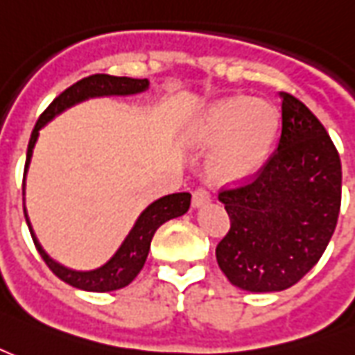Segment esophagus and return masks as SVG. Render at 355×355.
I'll return each mask as SVG.
<instances>
[{"instance_id":"obj_1","label":"esophagus","mask_w":355,"mask_h":355,"mask_svg":"<svg viewBox=\"0 0 355 355\" xmlns=\"http://www.w3.org/2000/svg\"><path fill=\"white\" fill-rule=\"evenodd\" d=\"M209 201H211V191L207 190V188H203V186L196 188L193 193H191V203H193V207H203V205H207Z\"/></svg>"}]
</instances>
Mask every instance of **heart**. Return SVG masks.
<instances>
[{
	"mask_svg": "<svg viewBox=\"0 0 355 355\" xmlns=\"http://www.w3.org/2000/svg\"><path fill=\"white\" fill-rule=\"evenodd\" d=\"M275 133L271 109L248 99H230L216 105L198 128L205 143L224 139L212 157V169L222 178H243L263 164Z\"/></svg>",
	"mask_w": 355,
	"mask_h": 355,
	"instance_id": "heart-1",
	"label": "heart"
}]
</instances>
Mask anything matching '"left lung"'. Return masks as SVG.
Here are the masks:
<instances>
[{
	"label": "left lung",
	"instance_id": "8db88e82",
	"mask_svg": "<svg viewBox=\"0 0 355 355\" xmlns=\"http://www.w3.org/2000/svg\"><path fill=\"white\" fill-rule=\"evenodd\" d=\"M278 146L252 177L222 188L230 231L216 261L241 290L282 291L311 271L337 227L343 169L327 131L282 92Z\"/></svg>",
	"mask_w": 355,
	"mask_h": 355
}]
</instances>
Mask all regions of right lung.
Listing matches in <instances>:
<instances>
[{
    "instance_id": "add662e5",
    "label": "right lung",
    "mask_w": 355,
    "mask_h": 355,
    "mask_svg": "<svg viewBox=\"0 0 355 355\" xmlns=\"http://www.w3.org/2000/svg\"><path fill=\"white\" fill-rule=\"evenodd\" d=\"M148 88V80L146 78H130V77H112V75H105V73H97V75H90V77L80 78L78 83L69 86L67 90H64L60 96L52 101L44 112L39 116L37 124L31 131L30 144H28V156H26V169L30 165L31 152L35 146V141L39 137V130L43 128L46 122H51L52 118L60 114L65 109H69L75 103H80L88 97H97V96H131V94H139ZM24 190V184H22ZM190 199L191 196L188 191H180V193H171L165 198L157 199L152 205L146 207V211L139 216V220L133 225V230L130 231V235L125 237L122 246L118 248V252L112 256L103 267L94 269V271H73L67 269L64 265L56 263L54 259L46 256V252L41 248V244L37 243V239L31 231L30 220L24 209V216L30 227L31 239L35 243V248L41 254V258L44 259V263L49 265L54 275L60 280H64L65 284L78 288L84 291H97V293H103V291H114L120 288H125L130 284L133 278L137 277L141 269H143L148 250H150V243L154 233L162 224H165L171 218L182 216L184 212L190 209Z\"/></svg>"
}]
</instances>
